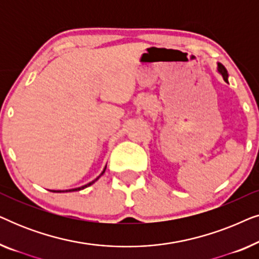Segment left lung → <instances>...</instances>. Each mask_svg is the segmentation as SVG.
I'll return each instance as SVG.
<instances>
[{
    "label": "left lung",
    "instance_id": "obj_1",
    "mask_svg": "<svg viewBox=\"0 0 259 259\" xmlns=\"http://www.w3.org/2000/svg\"><path fill=\"white\" fill-rule=\"evenodd\" d=\"M218 72L222 74L223 75V79H224L225 82H228V70H226V68L224 66L222 65V63H218Z\"/></svg>",
    "mask_w": 259,
    "mask_h": 259
}]
</instances>
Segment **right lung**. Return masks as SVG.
<instances>
[{
	"instance_id": "right-lung-1",
	"label": "right lung",
	"mask_w": 259,
	"mask_h": 259,
	"mask_svg": "<svg viewBox=\"0 0 259 259\" xmlns=\"http://www.w3.org/2000/svg\"><path fill=\"white\" fill-rule=\"evenodd\" d=\"M105 169H106V167H105ZM105 169H104V172H105ZM104 172H102L100 176L104 175ZM100 176H99V177H100ZM99 177H98V178H99ZM98 178L95 179V180H98ZM95 180H93V182H91V183H88L87 185H84V186H81V187H77V189H72V190H68V191H52V192H72V191H79V190H82V189H84V187H87V186L92 185V184H93V183L95 182Z\"/></svg>"
}]
</instances>
